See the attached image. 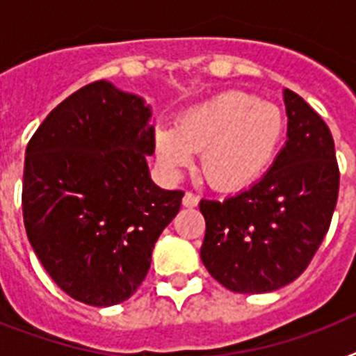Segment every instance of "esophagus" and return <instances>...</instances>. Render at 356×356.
<instances>
[{
	"mask_svg": "<svg viewBox=\"0 0 356 356\" xmlns=\"http://www.w3.org/2000/svg\"><path fill=\"white\" fill-rule=\"evenodd\" d=\"M197 203H200V197L194 194V192H186L183 197V205L188 207V209H194V207H197Z\"/></svg>",
	"mask_w": 356,
	"mask_h": 356,
	"instance_id": "esophagus-1",
	"label": "esophagus"
}]
</instances>
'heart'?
<instances>
[{"mask_svg": "<svg viewBox=\"0 0 356 356\" xmlns=\"http://www.w3.org/2000/svg\"><path fill=\"white\" fill-rule=\"evenodd\" d=\"M284 131L275 105L227 92L181 114L175 127L155 133L156 159L172 175L201 153V173L212 188L240 190L262 175Z\"/></svg>", "mask_w": 356, "mask_h": 356, "instance_id": "obj_1", "label": "heart"}]
</instances>
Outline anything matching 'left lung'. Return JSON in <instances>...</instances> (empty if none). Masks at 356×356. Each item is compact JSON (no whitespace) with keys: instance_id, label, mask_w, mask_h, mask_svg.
<instances>
[{"instance_id":"obj_1","label":"left lung","mask_w":356,"mask_h":356,"mask_svg":"<svg viewBox=\"0 0 356 356\" xmlns=\"http://www.w3.org/2000/svg\"><path fill=\"white\" fill-rule=\"evenodd\" d=\"M288 140L259 183L223 201L201 200V260L238 293L273 292L298 279L323 242L340 188L332 134L296 92L284 90Z\"/></svg>"}]
</instances>
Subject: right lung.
<instances>
[{
  "instance_id": "1",
  "label": "right lung",
  "mask_w": 356,
  "mask_h": 356,
  "mask_svg": "<svg viewBox=\"0 0 356 356\" xmlns=\"http://www.w3.org/2000/svg\"><path fill=\"white\" fill-rule=\"evenodd\" d=\"M142 97L107 81L58 103L25 149L22 207L27 238L70 298L111 307L147 275L156 238L183 190L149 179L155 127Z\"/></svg>"
}]
</instances>
